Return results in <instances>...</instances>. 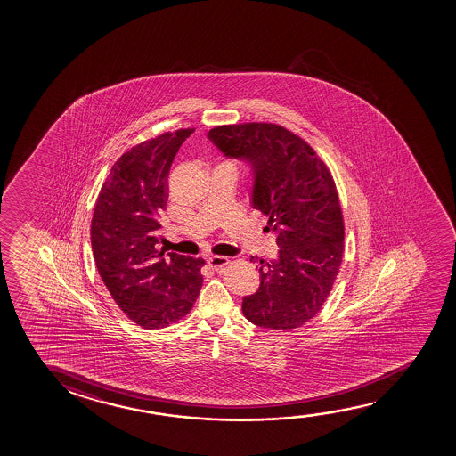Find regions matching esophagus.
<instances>
[{
	"label": "esophagus",
	"mask_w": 456,
	"mask_h": 456,
	"mask_svg": "<svg viewBox=\"0 0 456 456\" xmlns=\"http://www.w3.org/2000/svg\"><path fill=\"white\" fill-rule=\"evenodd\" d=\"M207 263H208V266L212 269H223L224 266H227L229 263H231V260L227 258V256H213L207 260Z\"/></svg>",
	"instance_id": "esophagus-1"
}]
</instances>
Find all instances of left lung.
<instances>
[{"instance_id": "left-lung-1", "label": "left lung", "mask_w": 456, "mask_h": 456, "mask_svg": "<svg viewBox=\"0 0 456 456\" xmlns=\"http://www.w3.org/2000/svg\"><path fill=\"white\" fill-rule=\"evenodd\" d=\"M208 138L249 165L250 204L277 235L279 256L258 260L260 288L244 297V316L263 329H297L324 305L343 262V212L330 171L305 140L273 123L216 126Z\"/></svg>"}]
</instances>
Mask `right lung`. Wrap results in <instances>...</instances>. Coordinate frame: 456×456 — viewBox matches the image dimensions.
<instances>
[{
  "label": "right lung",
  "instance_id": "obj_1",
  "mask_svg": "<svg viewBox=\"0 0 456 456\" xmlns=\"http://www.w3.org/2000/svg\"><path fill=\"white\" fill-rule=\"evenodd\" d=\"M194 129L165 132L125 152L101 187L90 240L94 263L126 316L162 329L187 316L202 287V258L163 256L159 216L168 200V173Z\"/></svg>",
  "mask_w": 456,
  "mask_h": 456
}]
</instances>
